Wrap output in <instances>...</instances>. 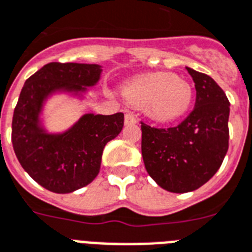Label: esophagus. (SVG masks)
Wrapping results in <instances>:
<instances>
[{
    "label": "esophagus",
    "mask_w": 252,
    "mask_h": 252,
    "mask_svg": "<svg viewBox=\"0 0 252 252\" xmlns=\"http://www.w3.org/2000/svg\"><path fill=\"white\" fill-rule=\"evenodd\" d=\"M124 123H126V126H130V124H136L137 123V118L134 114L132 112H126V116H124Z\"/></svg>",
    "instance_id": "obj_1"
}]
</instances>
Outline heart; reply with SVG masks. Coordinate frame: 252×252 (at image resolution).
<instances>
[{"label": "heart", "mask_w": 252, "mask_h": 252, "mask_svg": "<svg viewBox=\"0 0 252 252\" xmlns=\"http://www.w3.org/2000/svg\"><path fill=\"white\" fill-rule=\"evenodd\" d=\"M124 95L132 105L144 107L153 120L168 123L189 110L193 89L173 73L158 72L133 79L124 87Z\"/></svg>", "instance_id": "obj_1"}]
</instances>
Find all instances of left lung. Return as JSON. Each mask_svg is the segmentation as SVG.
<instances>
[{"instance_id":"left-lung-1","label":"left lung","mask_w":252,"mask_h":252,"mask_svg":"<svg viewBox=\"0 0 252 252\" xmlns=\"http://www.w3.org/2000/svg\"><path fill=\"white\" fill-rule=\"evenodd\" d=\"M197 91L195 106L177 126L155 128L141 122L145 168L160 188L188 193L207 183L229 147L228 98L206 73L186 67Z\"/></svg>"}]
</instances>
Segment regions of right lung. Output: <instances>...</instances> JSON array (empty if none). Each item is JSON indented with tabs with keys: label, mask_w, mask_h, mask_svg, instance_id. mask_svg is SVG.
<instances>
[{
	"label": "right lung",
	"mask_w": 252,
	"mask_h": 252,
	"mask_svg": "<svg viewBox=\"0 0 252 252\" xmlns=\"http://www.w3.org/2000/svg\"><path fill=\"white\" fill-rule=\"evenodd\" d=\"M101 72L98 64L52 62L27 80L20 92L13 116L14 151L24 171L53 193H72L97 177L103 149L122 132L124 114H85L66 132L48 133L40 120L44 103L57 92H87Z\"/></svg>",
	"instance_id": "right-lung-1"
}]
</instances>
